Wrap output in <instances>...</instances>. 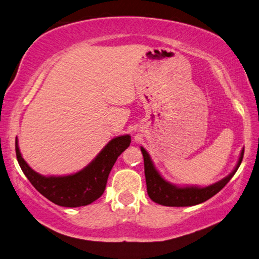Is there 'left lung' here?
I'll list each match as a JSON object with an SVG mask.
<instances>
[{
    "label": "left lung",
    "instance_id": "8db88e82",
    "mask_svg": "<svg viewBox=\"0 0 259 259\" xmlns=\"http://www.w3.org/2000/svg\"><path fill=\"white\" fill-rule=\"evenodd\" d=\"M140 151H142L144 156V170H145L147 194L150 196V199L154 201L155 203L166 205V207H190V205L202 203L204 201L212 198L214 194H217L231 181V178L234 176L236 170L239 169L241 162H242L244 148L241 151L238 164H236L233 171L224 179H222V181L207 187H178L165 182L154 168L151 157L145 151V148L140 147Z\"/></svg>",
    "mask_w": 259,
    "mask_h": 259
}]
</instances>
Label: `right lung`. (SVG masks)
<instances>
[{
  "label": "right lung",
  "mask_w": 259,
  "mask_h": 259,
  "mask_svg": "<svg viewBox=\"0 0 259 259\" xmlns=\"http://www.w3.org/2000/svg\"><path fill=\"white\" fill-rule=\"evenodd\" d=\"M130 143L129 135L113 138L84 169L59 177H46L35 172L21 156L17 137L16 155L25 176L43 196L60 207L76 208L93 203L103 195L114 163Z\"/></svg>",
  "instance_id": "obj_1"
}]
</instances>
